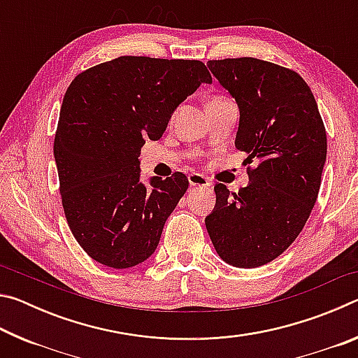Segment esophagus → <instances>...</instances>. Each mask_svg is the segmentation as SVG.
I'll use <instances>...</instances> for the list:
<instances>
[{
  "label": "esophagus",
  "mask_w": 358,
  "mask_h": 358,
  "mask_svg": "<svg viewBox=\"0 0 358 358\" xmlns=\"http://www.w3.org/2000/svg\"><path fill=\"white\" fill-rule=\"evenodd\" d=\"M187 180H189V185L192 187H196V186H199V187H208L211 185L210 180L205 177V175H201V173H191L189 177H187Z\"/></svg>",
  "instance_id": "1"
}]
</instances>
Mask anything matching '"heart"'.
Masks as SVG:
<instances>
[{"instance_id": "1", "label": "heart", "mask_w": 358, "mask_h": 358, "mask_svg": "<svg viewBox=\"0 0 358 358\" xmlns=\"http://www.w3.org/2000/svg\"><path fill=\"white\" fill-rule=\"evenodd\" d=\"M221 99H224V98H213L211 101H221Z\"/></svg>"}]
</instances>
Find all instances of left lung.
<instances>
[{
  "mask_svg": "<svg viewBox=\"0 0 358 358\" xmlns=\"http://www.w3.org/2000/svg\"><path fill=\"white\" fill-rule=\"evenodd\" d=\"M207 66L238 104L235 147L257 166L248 167L250 185L238 192L215 186L216 208L205 226L224 262L254 268L281 256L310 217L327 157L325 126L295 71L251 57Z\"/></svg>",
  "mask_w": 358,
  "mask_h": 358,
  "instance_id": "left-lung-1",
  "label": "left lung"
}]
</instances>
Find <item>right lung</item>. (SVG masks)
<instances>
[{
	"instance_id": "obj_1",
	"label": "right lung",
	"mask_w": 358,
	"mask_h": 358,
	"mask_svg": "<svg viewBox=\"0 0 358 358\" xmlns=\"http://www.w3.org/2000/svg\"><path fill=\"white\" fill-rule=\"evenodd\" d=\"M197 59L118 57L83 71L64 94L53 143L66 221L102 265L129 268L155 252L167 217L187 189L181 172L147 187L145 138L157 141L172 112L210 83Z\"/></svg>"
}]
</instances>
